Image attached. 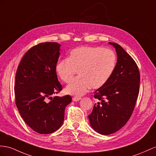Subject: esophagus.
Instances as JSON below:
<instances>
[{
	"label": "esophagus",
	"instance_id": "1",
	"mask_svg": "<svg viewBox=\"0 0 156 156\" xmlns=\"http://www.w3.org/2000/svg\"><path fill=\"white\" fill-rule=\"evenodd\" d=\"M81 99V98H79V97H74L73 98V101H78Z\"/></svg>",
	"mask_w": 156,
	"mask_h": 156
}]
</instances>
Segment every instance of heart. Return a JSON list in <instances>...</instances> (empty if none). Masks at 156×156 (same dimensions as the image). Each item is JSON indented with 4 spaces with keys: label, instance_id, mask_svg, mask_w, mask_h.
Instances as JSON below:
<instances>
[{
    "label": "heart",
    "instance_id": "1",
    "mask_svg": "<svg viewBox=\"0 0 156 156\" xmlns=\"http://www.w3.org/2000/svg\"><path fill=\"white\" fill-rule=\"evenodd\" d=\"M116 65V55L109 49L82 46L70 51L67 58L55 66L56 73L65 83L72 81L78 71L80 77L65 88L68 94L81 96L91 87L97 89L108 81Z\"/></svg>",
    "mask_w": 156,
    "mask_h": 156
}]
</instances>
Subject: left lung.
<instances>
[{
	"instance_id": "8db88e82",
	"label": "left lung",
	"mask_w": 156,
	"mask_h": 156,
	"mask_svg": "<svg viewBox=\"0 0 156 156\" xmlns=\"http://www.w3.org/2000/svg\"><path fill=\"white\" fill-rule=\"evenodd\" d=\"M117 59L110 78L94 92L95 104L88 116L90 126L97 133L108 135L125 126L133 112L140 90V73L133 58L115 43Z\"/></svg>"
}]
</instances>
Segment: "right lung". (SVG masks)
<instances>
[{
	"instance_id": "obj_1",
	"label": "right lung",
	"mask_w": 156,
	"mask_h": 156,
	"mask_svg": "<svg viewBox=\"0 0 156 156\" xmlns=\"http://www.w3.org/2000/svg\"><path fill=\"white\" fill-rule=\"evenodd\" d=\"M61 46L47 42L31 47L23 57L16 74L17 108L27 125L39 134L58 130L63 124L66 107L72 101L69 95L51 97L62 90L55 71Z\"/></svg>"
}]
</instances>
